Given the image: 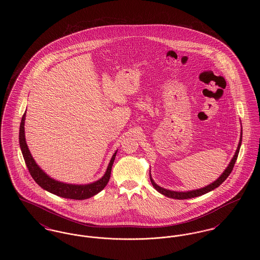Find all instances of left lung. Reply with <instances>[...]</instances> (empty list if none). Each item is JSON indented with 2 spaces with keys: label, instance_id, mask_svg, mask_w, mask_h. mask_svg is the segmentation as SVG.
Wrapping results in <instances>:
<instances>
[{
  "label": "left lung",
  "instance_id": "left-lung-1",
  "mask_svg": "<svg viewBox=\"0 0 260 260\" xmlns=\"http://www.w3.org/2000/svg\"><path fill=\"white\" fill-rule=\"evenodd\" d=\"M242 137H243V128L241 127V136H240V141H239V144H238V147L236 150L235 155L233 156L232 160L229 162L228 167L224 170L222 174L215 180L213 181L212 183H210L209 185L206 186V187H203V188H200V189H196V190H192V191H186V192H178V191H173V190H169V189H166V188H162L161 186L158 185L152 178L151 176V173H150V180H151V183L153 187L159 192L161 193V195H165L166 197H169V198L172 199H177V200H184V199H191L195 198V197H199V196H202L206 193H209L210 191L214 190L215 188H217L220 184H222L223 181H225V179L229 176V174L232 172L233 168H234V165H235L236 160L238 158V154H239V151L241 148V144H242Z\"/></svg>",
  "mask_w": 260,
  "mask_h": 260
}]
</instances>
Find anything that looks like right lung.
<instances>
[{
    "label": "right lung",
    "instance_id": "1",
    "mask_svg": "<svg viewBox=\"0 0 260 260\" xmlns=\"http://www.w3.org/2000/svg\"><path fill=\"white\" fill-rule=\"evenodd\" d=\"M25 117H26V111L22 116L20 127H19V145L24 158L25 164L28 168V171L38 185L41 186L43 189L47 190L51 194H54L62 198L72 199V200H86V199L93 197L101 190L104 189V187L107 185L110 179L112 166L115 161V157L118 150L113 154L104 175L94 182H91L88 184H71V183H65V182L55 180L38 166L37 162L30 153V150L27 146L26 138H25Z\"/></svg>",
    "mask_w": 260,
    "mask_h": 260
}]
</instances>
